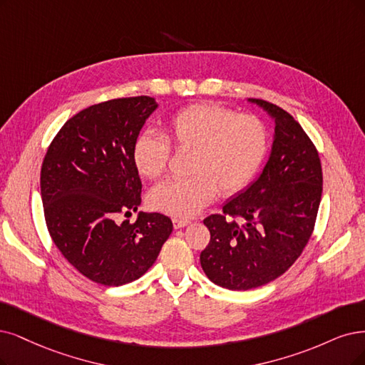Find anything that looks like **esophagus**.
<instances>
[{"instance_id": "1", "label": "esophagus", "mask_w": 365, "mask_h": 365, "mask_svg": "<svg viewBox=\"0 0 365 365\" xmlns=\"http://www.w3.org/2000/svg\"><path fill=\"white\" fill-rule=\"evenodd\" d=\"M187 224H190V221H187V220H178V218H174V220H173V225H174L175 230H178V228L186 227Z\"/></svg>"}]
</instances>
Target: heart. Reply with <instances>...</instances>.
<instances>
[{
    "label": "heart",
    "mask_w": 365,
    "mask_h": 365,
    "mask_svg": "<svg viewBox=\"0 0 365 365\" xmlns=\"http://www.w3.org/2000/svg\"><path fill=\"white\" fill-rule=\"evenodd\" d=\"M167 140L145 130L133 140L130 158L145 179L165 173L175 150H191L186 179L165 180L148 194V205L175 218H191L205 209L220 190L235 195L252 182L269 148L263 121L237 114L218 103H195L175 113L165 123Z\"/></svg>",
    "instance_id": "b5f03b06"
}]
</instances>
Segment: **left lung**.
Segmentation results:
<instances>
[{
  "instance_id": "left-lung-1",
  "label": "left lung",
  "mask_w": 365,
  "mask_h": 365,
  "mask_svg": "<svg viewBox=\"0 0 365 365\" xmlns=\"http://www.w3.org/2000/svg\"><path fill=\"white\" fill-rule=\"evenodd\" d=\"M250 102L275 121L272 150L257 180L203 221L210 242L200 254L207 278L230 290L264 286L287 271L312 237L322 198L320 158L305 130L282 108Z\"/></svg>"
}]
</instances>
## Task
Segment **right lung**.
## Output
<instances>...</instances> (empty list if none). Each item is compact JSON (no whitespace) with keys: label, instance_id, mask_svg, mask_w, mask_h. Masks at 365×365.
Returning a JSON list of instances; mask_svg holds the SVG:
<instances>
[{"label":"right lung","instance_id":"1","mask_svg":"<svg viewBox=\"0 0 365 365\" xmlns=\"http://www.w3.org/2000/svg\"><path fill=\"white\" fill-rule=\"evenodd\" d=\"M153 98L106 101L79 111L52 140L40 171L48 232L76 271L102 286H123L158 259L173 222L140 212L141 180L130 158L133 140L156 110Z\"/></svg>","mask_w":365,"mask_h":365}]
</instances>
